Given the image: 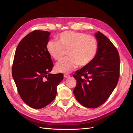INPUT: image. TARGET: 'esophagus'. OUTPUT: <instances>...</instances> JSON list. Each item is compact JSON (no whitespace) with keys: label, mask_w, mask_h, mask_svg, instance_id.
<instances>
[{"label":"esophagus","mask_w":133,"mask_h":133,"mask_svg":"<svg viewBox=\"0 0 133 133\" xmlns=\"http://www.w3.org/2000/svg\"><path fill=\"white\" fill-rule=\"evenodd\" d=\"M70 77V75H69V74H64V77L65 78H69Z\"/></svg>","instance_id":"1"}]
</instances>
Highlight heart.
<instances>
[{
	"label": "heart",
	"mask_w": 133,
	"mask_h": 133,
	"mask_svg": "<svg viewBox=\"0 0 133 133\" xmlns=\"http://www.w3.org/2000/svg\"><path fill=\"white\" fill-rule=\"evenodd\" d=\"M58 42L49 41L47 50L49 54L59 61L68 54V57L56 63V70L67 73L78 66L84 67L90 64L98 52V42L94 36L82 32L64 31L58 36Z\"/></svg>",
	"instance_id": "1"
}]
</instances>
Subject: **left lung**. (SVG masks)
I'll return each mask as SVG.
<instances>
[{
	"label": "left lung",
	"mask_w": 133,
	"mask_h": 133,
	"mask_svg": "<svg viewBox=\"0 0 133 133\" xmlns=\"http://www.w3.org/2000/svg\"><path fill=\"white\" fill-rule=\"evenodd\" d=\"M98 52L92 61L75 72L74 95L79 103L87 108L103 104L117 85L119 77L120 58L116 47L101 32L95 34Z\"/></svg>",
	"instance_id": "left-lung-1"
}]
</instances>
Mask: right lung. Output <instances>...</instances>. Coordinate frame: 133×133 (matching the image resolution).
I'll return each mask as SVG.
<instances>
[{"label": "right lung", "mask_w": 133, "mask_h": 133, "mask_svg": "<svg viewBox=\"0 0 133 133\" xmlns=\"http://www.w3.org/2000/svg\"><path fill=\"white\" fill-rule=\"evenodd\" d=\"M50 35L47 31H33L19 42L14 56L13 79L22 100L33 109L51 102L63 79L62 73H49L54 66L46 48Z\"/></svg>", "instance_id": "add662e5"}]
</instances>
